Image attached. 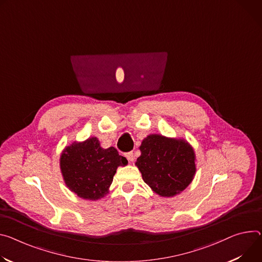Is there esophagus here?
Masks as SVG:
<instances>
[{
  "label": "esophagus",
  "instance_id": "34e87169",
  "mask_svg": "<svg viewBox=\"0 0 262 262\" xmlns=\"http://www.w3.org/2000/svg\"><path fill=\"white\" fill-rule=\"evenodd\" d=\"M125 157H126V158H127V160H128V161H130V162L135 160V155H134V152H133V151L126 152V154H125Z\"/></svg>",
  "mask_w": 262,
  "mask_h": 262
}]
</instances>
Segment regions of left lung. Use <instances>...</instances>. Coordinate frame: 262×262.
I'll return each instance as SVG.
<instances>
[{
    "label": "left lung",
    "mask_w": 262,
    "mask_h": 262,
    "mask_svg": "<svg viewBox=\"0 0 262 262\" xmlns=\"http://www.w3.org/2000/svg\"><path fill=\"white\" fill-rule=\"evenodd\" d=\"M136 165L143 181L161 196H173L191 183L195 156L184 140L150 135L140 146Z\"/></svg>",
    "instance_id": "8db88e82"
}]
</instances>
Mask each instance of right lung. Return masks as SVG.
<instances>
[{
	"label": "right lung",
	"instance_id": "obj_1",
	"mask_svg": "<svg viewBox=\"0 0 262 262\" xmlns=\"http://www.w3.org/2000/svg\"><path fill=\"white\" fill-rule=\"evenodd\" d=\"M127 160L115 147L103 149L97 138L68 146L60 157V168L67 186L79 198L95 201L103 198L118 166Z\"/></svg>",
	"mask_w": 262,
	"mask_h": 262
}]
</instances>
